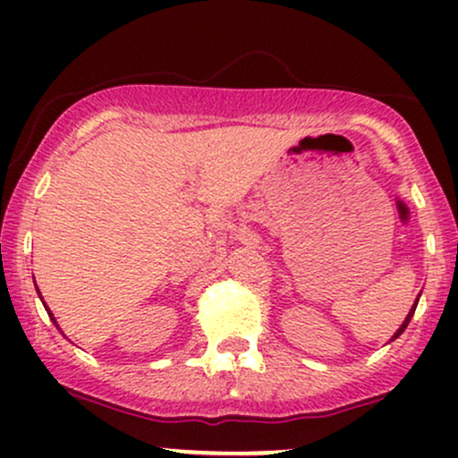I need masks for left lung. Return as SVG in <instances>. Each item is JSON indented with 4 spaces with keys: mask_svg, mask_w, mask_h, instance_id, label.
I'll list each match as a JSON object with an SVG mask.
<instances>
[{
    "mask_svg": "<svg viewBox=\"0 0 458 458\" xmlns=\"http://www.w3.org/2000/svg\"><path fill=\"white\" fill-rule=\"evenodd\" d=\"M418 299H420V297H418ZM418 299H415V303H413L411 312H409V314H407V318H404V323L401 325V329H398V331H396V334H394V338H398V335H401V334H403V331H404V329H407L409 320H411V317H413V312H415V306H418Z\"/></svg>",
    "mask_w": 458,
    "mask_h": 458,
    "instance_id": "left-lung-1",
    "label": "left lung"
}]
</instances>
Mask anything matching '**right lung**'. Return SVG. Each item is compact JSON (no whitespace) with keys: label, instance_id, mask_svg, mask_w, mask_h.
I'll return each instance as SVG.
<instances>
[{"label":"right lung","instance_id":"1","mask_svg":"<svg viewBox=\"0 0 458 458\" xmlns=\"http://www.w3.org/2000/svg\"><path fill=\"white\" fill-rule=\"evenodd\" d=\"M38 295H40V293H38ZM45 308H47V306H45ZM47 312H49V308H47ZM49 317H51V320H54V323H55V318H54V314H51V312H49ZM55 327H57V323H55Z\"/></svg>","mask_w":458,"mask_h":458}]
</instances>
